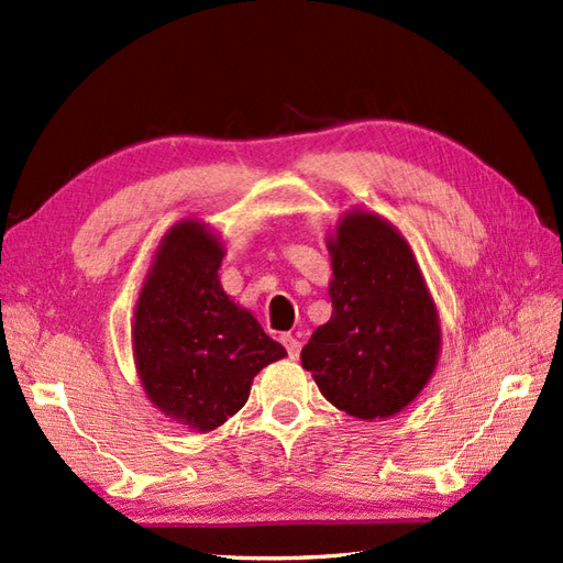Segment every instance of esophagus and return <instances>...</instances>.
Returning <instances> with one entry per match:
<instances>
[{"mask_svg":"<svg viewBox=\"0 0 563 563\" xmlns=\"http://www.w3.org/2000/svg\"><path fill=\"white\" fill-rule=\"evenodd\" d=\"M280 342H283V346L287 349V356L290 358H299V351H301V342L297 340L295 334H290V332H285V334H280Z\"/></svg>","mask_w":563,"mask_h":563,"instance_id":"1","label":"esophagus"}]
</instances>
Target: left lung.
I'll return each instance as SVG.
<instances>
[{
  "label": "left lung",
  "instance_id": "8db88e82",
  "mask_svg": "<svg viewBox=\"0 0 563 563\" xmlns=\"http://www.w3.org/2000/svg\"><path fill=\"white\" fill-rule=\"evenodd\" d=\"M332 316L301 365L336 410L389 420L422 394L441 353V318L406 235L353 207L325 235Z\"/></svg>",
  "mask_w": 563,
  "mask_h": 563
}]
</instances>
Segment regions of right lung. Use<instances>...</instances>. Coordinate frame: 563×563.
<instances>
[{
	"instance_id": "right-lung-1",
	"label": "right lung",
	"mask_w": 563,
	"mask_h": 563,
	"mask_svg": "<svg viewBox=\"0 0 563 563\" xmlns=\"http://www.w3.org/2000/svg\"><path fill=\"white\" fill-rule=\"evenodd\" d=\"M221 235L184 219L163 235L132 320L136 375L176 424L212 431L247 404L254 375L287 351L223 292Z\"/></svg>"
}]
</instances>
